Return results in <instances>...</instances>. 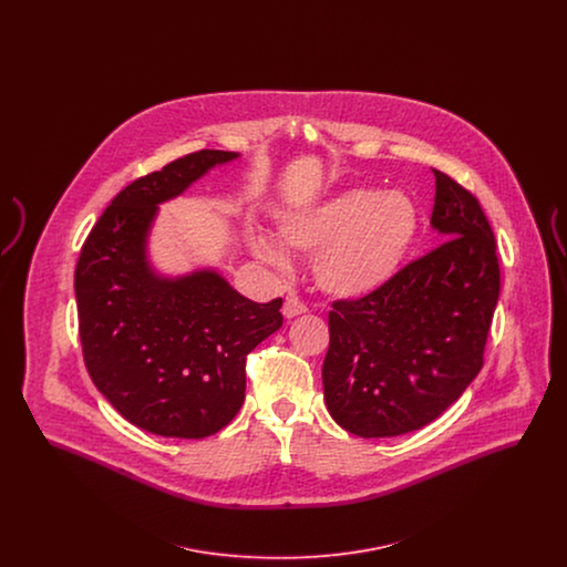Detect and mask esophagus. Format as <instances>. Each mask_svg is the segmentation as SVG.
Segmentation results:
<instances>
[{
    "label": "esophagus",
    "instance_id": "1",
    "mask_svg": "<svg viewBox=\"0 0 567 567\" xmlns=\"http://www.w3.org/2000/svg\"><path fill=\"white\" fill-rule=\"evenodd\" d=\"M308 312V308L297 299L296 296H289L285 299V306H282V315L287 317V319H293V317H299V315H306Z\"/></svg>",
    "mask_w": 567,
    "mask_h": 567
}]
</instances>
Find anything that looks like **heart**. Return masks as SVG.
<instances>
[{"label": "heart", "instance_id": "obj_1", "mask_svg": "<svg viewBox=\"0 0 567 567\" xmlns=\"http://www.w3.org/2000/svg\"><path fill=\"white\" fill-rule=\"evenodd\" d=\"M416 231L414 204L395 190H342L278 223L280 243L315 255L317 285L340 299H359L384 287L404 264ZM250 246L264 264L289 268L287 252L270 236L257 234Z\"/></svg>", "mask_w": 567, "mask_h": 567}]
</instances>
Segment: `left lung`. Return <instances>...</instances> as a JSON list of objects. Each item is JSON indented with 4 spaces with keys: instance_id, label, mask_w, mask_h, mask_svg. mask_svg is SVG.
I'll return each mask as SVG.
<instances>
[{
    "instance_id": "1",
    "label": "left lung",
    "mask_w": 567,
    "mask_h": 567,
    "mask_svg": "<svg viewBox=\"0 0 567 567\" xmlns=\"http://www.w3.org/2000/svg\"><path fill=\"white\" fill-rule=\"evenodd\" d=\"M432 227L444 243L384 287L329 310L324 404L361 437L435 421L483 368L499 297L495 236L478 199L433 169Z\"/></svg>"
}]
</instances>
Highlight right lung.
<instances>
[{
    "instance_id": "add662e5",
    "label": "right lung",
    "mask_w": 567,
    "mask_h": 567,
    "mask_svg": "<svg viewBox=\"0 0 567 567\" xmlns=\"http://www.w3.org/2000/svg\"><path fill=\"white\" fill-rule=\"evenodd\" d=\"M229 151H197L121 190L82 244L74 276L84 365L116 412L144 432L197 440L243 408L246 354L282 324L276 297L257 303L218 271L167 278L146 243L159 204Z\"/></svg>"
}]
</instances>
